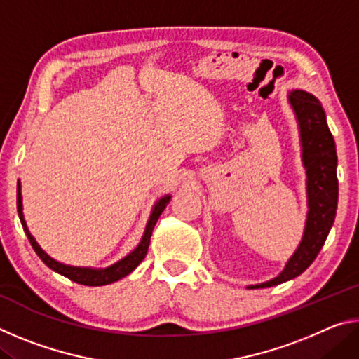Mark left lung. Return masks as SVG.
Returning a JSON list of instances; mask_svg holds the SVG:
<instances>
[{"instance_id":"left-lung-1","label":"left lung","mask_w":359,"mask_h":359,"mask_svg":"<svg viewBox=\"0 0 359 359\" xmlns=\"http://www.w3.org/2000/svg\"><path fill=\"white\" fill-rule=\"evenodd\" d=\"M288 101L299 125L302 165L307 175V220L299 247L285 269L269 282L248 288H267L301 276L317 258L336 218L339 182L336 144L326 123L320 101L304 90L288 93Z\"/></svg>"}]
</instances>
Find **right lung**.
Segmentation results:
<instances>
[{
    "label": "right lung",
    "mask_w": 359,
    "mask_h": 359,
    "mask_svg": "<svg viewBox=\"0 0 359 359\" xmlns=\"http://www.w3.org/2000/svg\"><path fill=\"white\" fill-rule=\"evenodd\" d=\"M20 182L19 185H17V210H19V217H20V222H22V226L25 229V233L29 239V244L34 248V252L38 253V257L44 261V263L50 267L52 271L58 272V274H62L65 277H68L69 280L76 282V283H81V285H87V287H101V285H109L112 282H117L120 278H123L136 269L139 266V263L145 258V255H147L149 250V244H150V238H151V231H154L155 224L158 222V218H160L161 212L165 210L166 205L171 201V196L166 194V196H163L160 201H156V204L154 205V209H151V214L150 218L147 222V226H145L144 231V236L141 242H139V245L133 250L130 255H126L123 259L117 261V263L104 267V269H93V267H77V266H68V264H63V263H58L53 258L48 257V255L42 250L39 247L38 242L29 233L28 228H27V222L25 218H23V208H22V191H20Z\"/></svg>",
    "instance_id": "1"
}]
</instances>
